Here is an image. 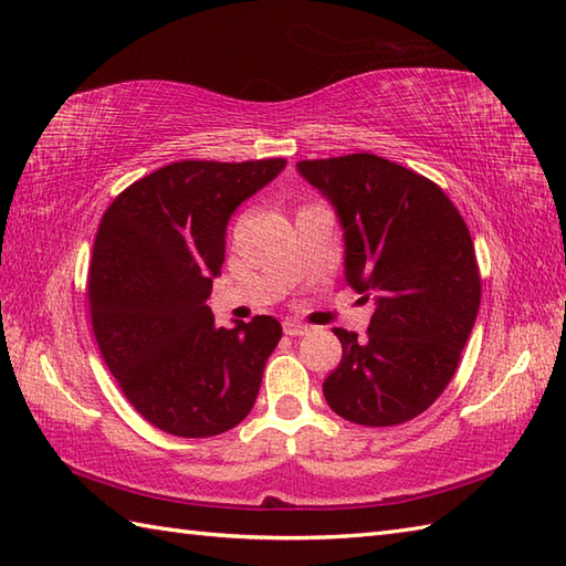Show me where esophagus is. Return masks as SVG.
<instances>
[{"mask_svg":"<svg viewBox=\"0 0 566 566\" xmlns=\"http://www.w3.org/2000/svg\"><path fill=\"white\" fill-rule=\"evenodd\" d=\"M311 328L304 326V323H296V321H284V333L292 335V338H302Z\"/></svg>","mask_w":566,"mask_h":566,"instance_id":"obj_1","label":"esophagus"}]
</instances>
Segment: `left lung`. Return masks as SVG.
I'll use <instances>...</instances> for the list:
<instances>
[{"mask_svg": "<svg viewBox=\"0 0 566 566\" xmlns=\"http://www.w3.org/2000/svg\"><path fill=\"white\" fill-rule=\"evenodd\" d=\"M338 209L345 276L377 302L365 338L333 328L343 359L323 381L335 413L401 426L448 387L482 302L469 228L432 179L371 153L296 163Z\"/></svg>", "mask_w": 566, "mask_h": 566, "instance_id": "1", "label": "left lung"}]
</instances>
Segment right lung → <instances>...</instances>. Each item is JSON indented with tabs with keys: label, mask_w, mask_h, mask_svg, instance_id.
<instances>
[{
	"label": "right lung",
	"mask_w": 566,
	"mask_h": 566,
	"mask_svg": "<svg viewBox=\"0 0 566 566\" xmlns=\"http://www.w3.org/2000/svg\"><path fill=\"white\" fill-rule=\"evenodd\" d=\"M284 165L179 160L126 187L102 216L87 286L94 338L128 403L170 436H219L258 399L280 321L219 328L207 298L228 219Z\"/></svg>",
	"instance_id": "obj_1"
}]
</instances>
